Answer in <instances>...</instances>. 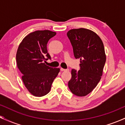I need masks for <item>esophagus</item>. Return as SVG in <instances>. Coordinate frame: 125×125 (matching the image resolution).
<instances>
[{
  "instance_id": "34e87169",
  "label": "esophagus",
  "mask_w": 125,
  "mask_h": 125,
  "mask_svg": "<svg viewBox=\"0 0 125 125\" xmlns=\"http://www.w3.org/2000/svg\"><path fill=\"white\" fill-rule=\"evenodd\" d=\"M61 71H68L69 69H66L61 68Z\"/></svg>"
}]
</instances>
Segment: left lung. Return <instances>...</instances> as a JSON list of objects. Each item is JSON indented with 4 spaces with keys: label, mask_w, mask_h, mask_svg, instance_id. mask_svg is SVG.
Segmentation results:
<instances>
[{
    "label": "left lung",
    "mask_w": 125,
    "mask_h": 125,
    "mask_svg": "<svg viewBox=\"0 0 125 125\" xmlns=\"http://www.w3.org/2000/svg\"><path fill=\"white\" fill-rule=\"evenodd\" d=\"M67 36L74 58L81 59L80 70H72L69 88L74 95L85 96L95 88L102 76L106 62L104 43L96 33L87 29H71Z\"/></svg>",
    "instance_id": "left-lung-1"
}]
</instances>
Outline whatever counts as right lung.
<instances>
[{
    "label": "right lung",
    "instance_id": "right-lung-1",
    "mask_svg": "<svg viewBox=\"0 0 125 125\" xmlns=\"http://www.w3.org/2000/svg\"><path fill=\"white\" fill-rule=\"evenodd\" d=\"M56 34L48 30L33 31L27 35L18 47L17 66L25 87L35 96L41 97L49 92L60 71L59 68H53L44 63L51 59L47 44Z\"/></svg>",
    "mask_w": 125,
    "mask_h": 125
}]
</instances>
